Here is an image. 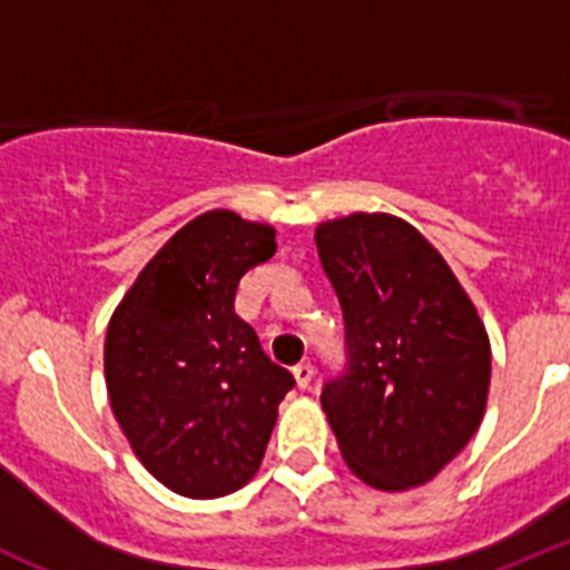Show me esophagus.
Instances as JSON below:
<instances>
[{"mask_svg": "<svg viewBox=\"0 0 570 570\" xmlns=\"http://www.w3.org/2000/svg\"><path fill=\"white\" fill-rule=\"evenodd\" d=\"M294 380L302 391L311 387V382H314V365H311V362H299V365H294Z\"/></svg>", "mask_w": 570, "mask_h": 570, "instance_id": "obj_1", "label": "esophagus"}]
</instances>
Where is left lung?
Here are the masks:
<instances>
[{"mask_svg": "<svg viewBox=\"0 0 570 570\" xmlns=\"http://www.w3.org/2000/svg\"><path fill=\"white\" fill-rule=\"evenodd\" d=\"M345 320V362L322 385L347 468L380 491L425 485L485 414L491 345L434 245L387 214L316 228Z\"/></svg>", "mask_w": 570, "mask_h": 570, "instance_id": "left-lung-1", "label": "left lung"}]
</instances>
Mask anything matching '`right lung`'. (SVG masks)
<instances>
[{"label": "right lung", "instance_id": "obj_1", "mask_svg": "<svg viewBox=\"0 0 570 570\" xmlns=\"http://www.w3.org/2000/svg\"><path fill=\"white\" fill-rule=\"evenodd\" d=\"M274 250V228L208 210L148 262L108 325L116 422L156 480L190 500L254 476L276 405L296 385L234 314L245 271Z\"/></svg>", "mask_w": 570, "mask_h": 570}]
</instances>
